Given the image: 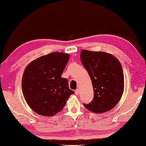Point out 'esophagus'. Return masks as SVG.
I'll return each instance as SVG.
<instances>
[{
    "instance_id": "obj_1",
    "label": "esophagus",
    "mask_w": 146,
    "mask_h": 146,
    "mask_svg": "<svg viewBox=\"0 0 146 146\" xmlns=\"http://www.w3.org/2000/svg\"><path fill=\"white\" fill-rule=\"evenodd\" d=\"M75 93L76 95H78V94H79V90H78V89L75 90Z\"/></svg>"
}]
</instances>
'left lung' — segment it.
Masks as SVG:
<instances>
[{"mask_svg":"<svg viewBox=\"0 0 146 146\" xmlns=\"http://www.w3.org/2000/svg\"><path fill=\"white\" fill-rule=\"evenodd\" d=\"M82 64L91 77L94 90L93 100L84 104L94 113L109 111L117 104L124 91V74L121 64L113 55L104 52L82 50Z\"/></svg>","mask_w":146,"mask_h":146,"instance_id":"obj_1","label":"left lung"}]
</instances>
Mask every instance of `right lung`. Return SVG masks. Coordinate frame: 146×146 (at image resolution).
<instances>
[{"label":"right lung","mask_w":146,"mask_h":146,"mask_svg":"<svg viewBox=\"0 0 146 146\" xmlns=\"http://www.w3.org/2000/svg\"><path fill=\"white\" fill-rule=\"evenodd\" d=\"M69 54L52 52L38 58L25 69L22 87L26 102L34 112L52 116L64 107L74 94L68 80L61 77L69 60Z\"/></svg>","instance_id":"right-lung-1"}]
</instances>
